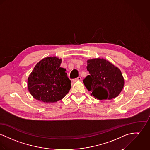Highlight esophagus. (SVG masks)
<instances>
[{
	"mask_svg": "<svg viewBox=\"0 0 150 150\" xmlns=\"http://www.w3.org/2000/svg\"><path fill=\"white\" fill-rule=\"evenodd\" d=\"M81 80V78L80 76H79V77H78L77 78H75V79H72V81H74V82H75V81H79Z\"/></svg>",
	"mask_w": 150,
	"mask_h": 150,
	"instance_id": "esophagus-1",
	"label": "esophagus"
}]
</instances>
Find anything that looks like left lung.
Instances as JSON below:
<instances>
[{
    "instance_id": "8db88e82",
    "label": "left lung",
    "mask_w": 150,
    "mask_h": 150,
    "mask_svg": "<svg viewBox=\"0 0 150 150\" xmlns=\"http://www.w3.org/2000/svg\"><path fill=\"white\" fill-rule=\"evenodd\" d=\"M88 75L83 83L91 95L99 100H111L122 91L125 81L121 71L103 59L87 60Z\"/></svg>"
}]
</instances>
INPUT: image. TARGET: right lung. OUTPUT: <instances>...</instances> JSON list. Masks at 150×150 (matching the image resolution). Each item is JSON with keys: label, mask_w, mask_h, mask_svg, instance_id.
Instances as JSON below:
<instances>
[{"label": "right lung", "mask_w": 150, "mask_h": 150, "mask_svg": "<svg viewBox=\"0 0 150 150\" xmlns=\"http://www.w3.org/2000/svg\"><path fill=\"white\" fill-rule=\"evenodd\" d=\"M62 59L44 58L36 64L28 78V88L35 99L54 103L63 99L71 87V81L60 67Z\"/></svg>", "instance_id": "add662e5"}]
</instances>
